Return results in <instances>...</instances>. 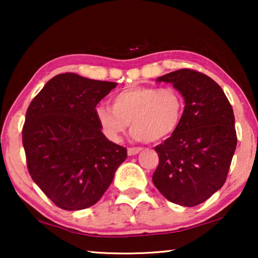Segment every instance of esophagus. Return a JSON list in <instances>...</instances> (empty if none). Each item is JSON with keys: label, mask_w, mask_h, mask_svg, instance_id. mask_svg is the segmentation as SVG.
Listing matches in <instances>:
<instances>
[{"label": "esophagus", "mask_w": 258, "mask_h": 258, "mask_svg": "<svg viewBox=\"0 0 258 258\" xmlns=\"http://www.w3.org/2000/svg\"><path fill=\"white\" fill-rule=\"evenodd\" d=\"M141 150H142V148H140V147H132V148H128V155H129V156H133V155L139 154Z\"/></svg>", "instance_id": "1"}]
</instances>
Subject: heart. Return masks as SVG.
I'll return each instance as SVG.
<instances>
[{
	"mask_svg": "<svg viewBox=\"0 0 258 258\" xmlns=\"http://www.w3.org/2000/svg\"><path fill=\"white\" fill-rule=\"evenodd\" d=\"M184 108V97L175 88L130 86L112 96L111 108L97 105L95 115L111 141H118L130 124L135 140L157 142L178 129Z\"/></svg>",
	"mask_w": 258,
	"mask_h": 258,
	"instance_id": "b5f03b06",
	"label": "heart"
}]
</instances>
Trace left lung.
I'll return each mask as SVG.
<instances>
[{"label": "left lung", "mask_w": 258, "mask_h": 258, "mask_svg": "<svg viewBox=\"0 0 258 258\" xmlns=\"http://www.w3.org/2000/svg\"><path fill=\"white\" fill-rule=\"evenodd\" d=\"M157 82L172 83L185 108L178 129L155 147L153 183L172 203L199 206L227 179L237 144L234 111L222 88L197 70H175Z\"/></svg>", "instance_id": "1"}]
</instances>
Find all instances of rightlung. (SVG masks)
I'll list each match as a JSON object with an SVG mask.
<instances>
[{"mask_svg":"<svg viewBox=\"0 0 258 258\" xmlns=\"http://www.w3.org/2000/svg\"><path fill=\"white\" fill-rule=\"evenodd\" d=\"M117 86L74 73L49 80L27 109L22 143L33 181L55 206H94L111 184L126 148L101 132L95 109Z\"/></svg>","mask_w":258,"mask_h":258,"instance_id":"right-lung-1","label":"right lung"}]
</instances>
